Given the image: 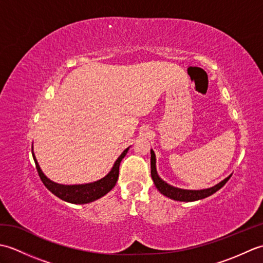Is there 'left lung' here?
Returning <instances> with one entry per match:
<instances>
[{
    "instance_id": "8db88e82",
    "label": "left lung",
    "mask_w": 263,
    "mask_h": 263,
    "mask_svg": "<svg viewBox=\"0 0 263 263\" xmlns=\"http://www.w3.org/2000/svg\"><path fill=\"white\" fill-rule=\"evenodd\" d=\"M150 155H152V157H150V164H152V178L156 187H157L158 191L163 195H165V197L175 201L192 202V201H198L201 199H204L206 197H210L211 194L216 193L218 190H220L222 186H224L232 176V175L227 176L225 180H222L221 182L216 184L215 186L203 189V190H185V189L175 187L171 185V184L166 183L164 180H161L159 177L157 168H156V155L153 149L150 150Z\"/></svg>"
}]
</instances>
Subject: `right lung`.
I'll use <instances>...</instances> for the list:
<instances>
[{
    "mask_svg": "<svg viewBox=\"0 0 263 263\" xmlns=\"http://www.w3.org/2000/svg\"><path fill=\"white\" fill-rule=\"evenodd\" d=\"M128 149H130V147L126 148L124 152L120 155V157L116 159L108 174L104 176L103 178H100V180L91 182V183L73 184V185H64V184H59L49 180V178L44 174L41 166L38 164L36 156L33 154V147H31V153H32L33 160H35L39 177H41L44 185H45L49 191H51L54 195H57V197L60 198L61 200L65 201V202H70L74 204H85V203H90L92 201H96L102 197H104L105 194H107L110 190L115 186L117 178H119L120 164L122 159L125 157Z\"/></svg>",
    "mask_w": 263,
    "mask_h": 263,
    "instance_id": "add662e5",
    "label": "right lung"
}]
</instances>
